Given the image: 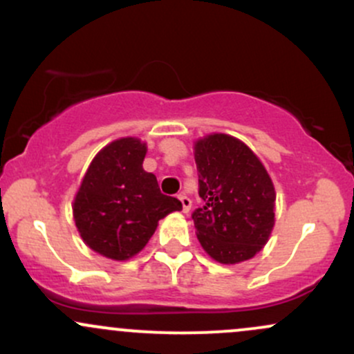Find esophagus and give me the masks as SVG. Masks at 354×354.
Wrapping results in <instances>:
<instances>
[{
  "label": "esophagus",
  "mask_w": 354,
  "mask_h": 354,
  "mask_svg": "<svg viewBox=\"0 0 354 354\" xmlns=\"http://www.w3.org/2000/svg\"><path fill=\"white\" fill-rule=\"evenodd\" d=\"M178 198H180L181 205H183V213H188V211L191 209V200L186 194H178Z\"/></svg>",
  "instance_id": "esophagus-1"
}]
</instances>
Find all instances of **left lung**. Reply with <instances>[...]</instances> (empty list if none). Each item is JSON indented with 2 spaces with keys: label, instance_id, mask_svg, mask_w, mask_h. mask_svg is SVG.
<instances>
[{
  "label": "left lung",
  "instance_id": "1",
  "mask_svg": "<svg viewBox=\"0 0 354 354\" xmlns=\"http://www.w3.org/2000/svg\"><path fill=\"white\" fill-rule=\"evenodd\" d=\"M201 208L191 214L203 250L223 265L261 251L274 226L270 174L236 138L209 135L194 145Z\"/></svg>",
  "mask_w": 354,
  "mask_h": 354
}]
</instances>
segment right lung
<instances>
[{"label":"right lung","mask_w":354,"mask_h":354,"mask_svg":"<svg viewBox=\"0 0 354 354\" xmlns=\"http://www.w3.org/2000/svg\"><path fill=\"white\" fill-rule=\"evenodd\" d=\"M146 145L121 138L96 154L73 205L76 228L86 245L123 261L146 246L158 221L181 201L166 196L156 176L143 169Z\"/></svg>","instance_id":"right-lung-1"}]
</instances>
